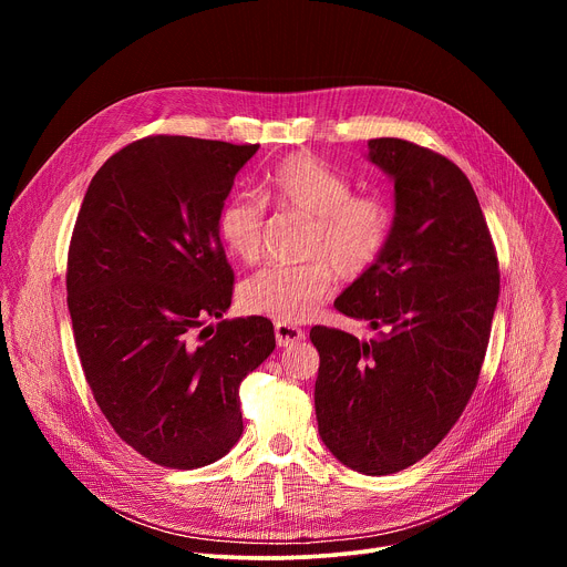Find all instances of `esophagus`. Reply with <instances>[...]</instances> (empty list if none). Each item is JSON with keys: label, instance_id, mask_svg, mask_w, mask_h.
I'll return each mask as SVG.
<instances>
[{"label": "esophagus", "instance_id": "34e87169", "mask_svg": "<svg viewBox=\"0 0 567 567\" xmlns=\"http://www.w3.org/2000/svg\"><path fill=\"white\" fill-rule=\"evenodd\" d=\"M305 339V332L296 326H289V322H276V341L280 348L300 343Z\"/></svg>", "mask_w": 567, "mask_h": 567}]
</instances>
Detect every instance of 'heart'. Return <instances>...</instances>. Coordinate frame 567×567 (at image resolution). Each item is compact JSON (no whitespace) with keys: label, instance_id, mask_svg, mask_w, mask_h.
I'll list each match as a JSON object with an SVG mask.
<instances>
[{"label":"heart","instance_id":"obj_1","mask_svg":"<svg viewBox=\"0 0 567 567\" xmlns=\"http://www.w3.org/2000/svg\"><path fill=\"white\" fill-rule=\"evenodd\" d=\"M352 182L311 154L282 158L265 182L262 199L237 195L217 213L224 249L256 262L262 249L267 206L311 217L298 265H269L245 280L239 302L247 311L280 322L313 316L332 289L334 271L343 280L365 276L383 256L392 233V210L379 195H352Z\"/></svg>","mask_w":567,"mask_h":567}]
</instances>
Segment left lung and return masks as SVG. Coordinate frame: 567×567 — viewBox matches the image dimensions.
I'll use <instances>...</instances> for the list:
<instances>
[{"mask_svg": "<svg viewBox=\"0 0 567 567\" xmlns=\"http://www.w3.org/2000/svg\"><path fill=\"white\" fill-rule=\"evenodd\" d=\"M394 179L381 260L334 302L377 332H309L320 354L313 406L320 440L346 466L388 475L429 455L477 385L501 293L498 254L466 175L403 138H370Z\"/></svg>", "mask_w": 567, "mask_h": 567, "instance_id": "1", "label": "left lung"}]
</instances>
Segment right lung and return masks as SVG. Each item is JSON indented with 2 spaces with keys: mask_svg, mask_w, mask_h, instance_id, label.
Returning a JSON list of instances; mask_svg holds the SVG:
<instances>
[{
  "mask_svg": "<svg viewBox=\"0 0 567 567\" xmlns=\"http://www.w3.org/2000/svg\"><path fill=\"white\" fill-rule=\"evenodd\" d=\"M258 143L156 134L112 154L75 217L66 305L101 413L138 455L199 468L241 435L237 388L276 348L269 318H221L217 213Z\"/></svg>",
  "mask_w": 567,
  "mask_h": 567,
  "instance_id": "obj_1",
  "label": "right lung"
}]
</instances>
